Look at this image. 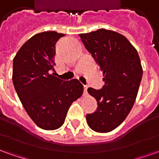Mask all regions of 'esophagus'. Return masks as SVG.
<instances>
[{
    "instance_id": "1",
    "label": "esophagus",
    "mask_w": 159,
    "mask_h": 159,
    "mask_svg": "<svg viewBox=\"0 0 159 159\" xmlns=\"http://www.w3.org/2000/svg\"><path fill=\"white\" fill-rule=\"evenodd\" d=\"M87 89H88V86H87V85H84V86H83V91H84V94L87 93Z\"/></svg>"
}]
</instances>
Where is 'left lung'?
Wrapping results in <instances>:
<instances>
[{
  "mask_svg": "<svg viewBox=\"0 0 159 159\" xmlns=\"http://www.w3.org/2000/svg\"><path fill=\"white\" fill-rule=\"evenodd\" d=\"M79 36L105 82L101 89H88L98 107L87 115V123L93 131L111 132L125 120L134 104L143 74L140 57L129 41L113 30L100 29Z\"/></svg>",
  "mask_w": 159,
  "mask_h": 159,
  "instance_id": "left-lung-1",
  "label": "left lung"
}]
</instances>
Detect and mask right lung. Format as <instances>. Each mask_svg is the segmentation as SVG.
<instances>
[{
  "label": "right lung",
  "mask_w": 159,
  "mask_h": 159,
  "mask_svg": "<svg viewBox=\"0 0 159 159\" xmlns=\"http://www.w3.org/2000/svg\"><path fill=\"white\" fill-rule=\"evenodd\" d=\"M65 35L45 31L33 36L13 59L12 83L19 100L33 122L45 130L62 126L73 101L82 96L77 79L56 77L55 44Z\"/></svg>",
  "instance_id": "obj_1"
}]
</instances>
